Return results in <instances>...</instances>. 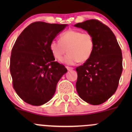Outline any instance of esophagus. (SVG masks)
<instances>
[{
    "label": "esophagus",
    "mask_w": 132,
    "mask_h": 132,
    "mask_svg": "<svg viewBox=\"0 0 132 132\" xmlns=\"http://www.w3.org/2000/svg\"><path fill=\"white\" fill-rule=\"evenodd\" d=\"M66 69H67V70H68V71H70V70H72L73 69L72 67H69V66H66Z\"/></svg>",
    "instance_id": "1"
}]
</instances>
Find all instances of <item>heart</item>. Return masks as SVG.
Here are the masks:
<instances>
[{
	"instance_id": "1",
	"label": "heart",
	"mask_w": 132,
	"mask_h": 132,
	"mask_svg": "<svg viewBox=\"0 0 132 132\" xmlns=\"http://www.w3.org/2000/svg\"><path fill=\"white\" fill-rule=\"evenodd\" d=\"M94 45V39L91 34L80 30H69L61 34L60 41L54 39L50 42V50L54 57L60 61L68 49L69 54L62 59V62L68 65H74L91 57Z\"/></svg>"
}]
</instances>
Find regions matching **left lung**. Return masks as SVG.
<instances>
[{
  "mask_svg": "<svg viewBox=\"0 0 132 132\" xmlns=\"http://www.w3.org/2000/svg\"><path fill=\"white\" fill-rule=\"evenodd\" d=\"M91 34L94 50L91 57L76 68V89L79 96L94 105L104 103L115 93L123 71L122 52L110 28L97 20L75 25Z\"/></svg>",
  "mask_w": 132,
  "mask_h": 132,
  "instance_id": "left-lung-1",
  "label": "left lung"
}]
</instances>
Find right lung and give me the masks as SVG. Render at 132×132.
I'll return each mask as SVG.
<instances>
[{
	"mask_svg": "<svg viewBox=\"0 0 132 132\" xmlns=\"http://www.w3.org/2000/svg\"><path fill=\"white\" fill-rule=\"evenodd\" d=\"M67 25L36 22L20 34L12 48L10 73L20 98L39 106L52 99L67 69L54 61L50 43Z\"/></svg>",
	"mask_w": 132,
	"mask_h": 132,
	"instance_id": "obj_1",
	"label": "right lung"
}]
</instances>
